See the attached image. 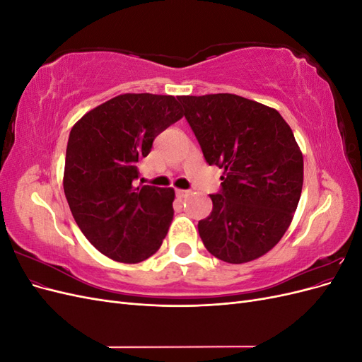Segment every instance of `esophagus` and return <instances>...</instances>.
Here are the masks:
<instances>
[{
	"instance_id": "34e87169",
	"label": "esophagus",
	"mask_w": 362,
	"mask_h": 362,
	"mask_svg": "<svg viewBox=\"0 0 362 362\" xmlns=\"http://www.w3.org/2000/svg\"><path fill=\"white\" fill-rule=\"evenodd\" d=\"M175 193H177V196H178V198H185V196H187V194L190 193V190H184V189H177V190H175Z\"/></svg>"
}]
</instances>
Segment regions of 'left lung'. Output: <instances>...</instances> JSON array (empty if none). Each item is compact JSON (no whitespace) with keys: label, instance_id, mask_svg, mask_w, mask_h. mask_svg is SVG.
<instances>
[{"label":"left lung","instance_id":"8db88e82","mask_svg":"<svg viewBox=\"0 0 362 362\" xmlns=\"http://www.w3.org/2000/svg\"><path fill=\"white\" fill-rule=\"evenodd\" d=\"M205 161L225 170L198 223L206 250L231 264L264 255L286 234L303 184L293 131L270 107L233 93L178 96Z\"/></svg>","mask_w":362,"mask_h":362}]
</instances>
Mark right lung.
Listing matches in <instances>:
<instances>
[{"label":"right lung","instance_id":"right-lung-1","mask_svg":"<svg viewBox=\"0 0 362 362\" xmlns=\"http://www.w3.org/2000/svg\"><path fill=\"white\" fill-rule=\"evenodd\" d=\"M181 117L173 96L125 93L86 113L71 129L64 194L81 233L105 257L140 262L161 246L175 192L134 182L156 137Z\"/></svg>","mask_w":362,"mask_h":362}]
</instances>
